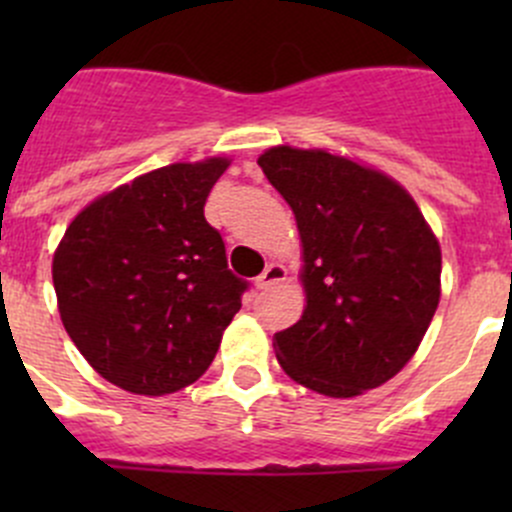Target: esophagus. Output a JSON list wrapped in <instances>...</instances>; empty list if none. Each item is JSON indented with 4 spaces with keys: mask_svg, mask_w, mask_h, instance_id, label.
<instances>
[{
    "mask_svg": "<svg viewBox=\"0 0 512 512\" xmlns=\"http://www.w3.org/2000/svg\"><path fill=\"white\" fill-rule=\"evenodd\" d=\"M287 280V270L285 265H277V262H272V265H267V270L262 272L260 277H257V289H267L272 285H280V282Z\"/></svg>",
    "mask_w": 512,
    "mask_h": 512,
    "instance_id": "1",
    "label": "esophagus"
}]
</instances>
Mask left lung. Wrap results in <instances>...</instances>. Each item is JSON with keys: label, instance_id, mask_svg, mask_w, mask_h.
Segmentation results:
<instances>
[{"label": "left lung", "instance_id": "left-lung-1", "mask_svg": "<svg viewBox=\"0 0 512 512\" xmlns=\"http://www.w3.org/2000/svg\"><path fill=\"white\" fill-rule=\"evenodd\" d=\"M302 237V319L275 334L289 379L352 399L416 354L441 299V247L389 175L327 151L275 146L257 158Z\"/></svg>", "mask_w": 512, "mask_h": 512}]
</instances>
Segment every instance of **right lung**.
<instances>
[{
  "label": "right lung",
  "mask_w": 512,
  "mask_h": 512,
  "mask_svg": "<svg viewBox=\"0 0 512 512\" xmlns=\"http://www.w3.org/2000/svg\"><path fill=\"white\" fill-rule=\"evenodd\" d=\"M230 160L173 163L86 205L54 252L71 342L111 384L163 396L213 364L247 282L227 270L205 200Z\"/></svg>",
  "instance_id": "right-lung-1"
}]
</instances>
